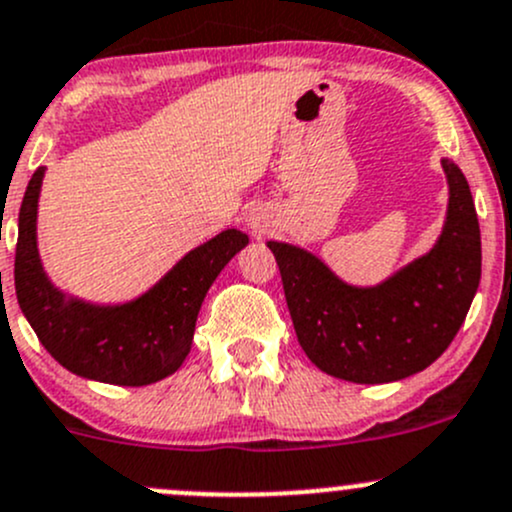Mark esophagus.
Instances as JSON below:
<instances>
[{"mask_svg": "<svg viewBox=\"0 0 512 512\" xmlns=\"http://www.w3.org/2000/svg\"><path fill=\"white\" fill-rule=\"evenodd\" d=\"M247 225H250V230L255 235L267 233V228L272 225V213L267 211V208H252L250 218H247Z\"/></svg>", "mask_w": 512, "mask_h": 512, "instance_id": "1", "label": "esophagus"}]
</instances>
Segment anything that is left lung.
<instances>
[{
	"instance_id": "8db88e82",
	"label": "left lung",
	"mask_w": 512,
	"mask_h": 512,
	"mask_svg": "<svg viewBox=\"0 0 512 512\" xmlns=\"http://www.w3.org/2000/svg\"><path fill=\"white\" fill-rule=\"evenodd\" d=\"M449 206L427 255L375 287L343 282L314 252L270 240L294 331L311 363L360 385L429 368L454 341L481 282V228L459 166L441 159Z\"/></svg>"
}]
</instances>
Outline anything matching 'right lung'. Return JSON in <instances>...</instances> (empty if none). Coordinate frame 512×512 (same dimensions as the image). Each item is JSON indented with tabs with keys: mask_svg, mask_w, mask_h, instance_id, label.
<instances>
[{
	"mask_svg": "<svg viewBox=\"0 0 512 512\" xmlns=\"http://www.w3.org/2000/svg\"><path fill=\"white\" fill-rule=\"evenodd\" d=\"M43 166L26 186L19 211L14 287L26 321L66 370L98 383L139 387L164 380L186 360L198 311L220 270L250 242L228 228L186 252L142 297L90 304L48 279L36 242Z\"/></svg>",
	"mask_w": 512,
	"mask_h": 512,
	"instance_id": "add662e5",
	"label": "right lung"
}]
</instances>
